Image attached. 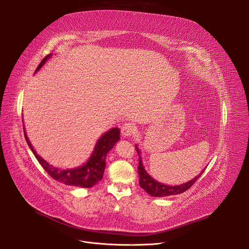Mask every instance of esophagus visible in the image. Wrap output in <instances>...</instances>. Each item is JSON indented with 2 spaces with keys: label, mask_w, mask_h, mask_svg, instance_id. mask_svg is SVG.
<instances>
[{
  "label": "esophagus",
  "mask_w": 249,
  "mask_h": 249,
  "mask_svg": "<svg viewBox=\"0 0 249 249\" xmlns=\"http://www.w3.org/2000/svg\"><path fill=\"white\" fill-rule=\"evenodd\" d=\"M136 131V127L132 123H125L121 127V133L123 136H131Z\"/></svg>",
  "instance_id": "obj_1"
}]
</instances>
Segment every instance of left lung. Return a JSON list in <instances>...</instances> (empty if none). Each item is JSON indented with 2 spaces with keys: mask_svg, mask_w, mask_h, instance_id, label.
I'll use <instances>...</instances> for the list:
<instances>
[{
  "mask_svg": "<svg viewBox=\"0 0 249 249\" xmlns=\"http://www.w3.org/2000/svg\"><path fill=\"white\" fill-rule=\"evenodd\" d=\"M136 151L139 154V164H138V175H139V185L140 187L144 190L148 195L153 196V197H166V196H172V195H178L186 192L189 190L197 179L201 177L203 172L198 176L194 178V179H191L190 181H187L186 184L182 185H178V186H168V185H163L159 182L158 180H155L152 178L147 172L144 169V166H143L141 158H140V151L138 147L136 146Z\"/></svg>",
  "mask_w": 249,
  "mask_h": 249,
  "instance_id": "8db88e82",
  "label": "left lung"
}]
</instances>
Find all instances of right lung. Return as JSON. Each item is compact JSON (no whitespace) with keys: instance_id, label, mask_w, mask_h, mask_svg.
<instances>
[{"instance_id":"obj_1","label":"right lung","mask_w":249,"mask_h":249,"mask_svg":"<svg viewBox=\"0 0 249 249\" xmlns=\"http://www.w3.org/2000/svg\"><path fill=\"white\" fill-rule=\"evenodd\" d=\"M51 54L46 55L42 61L39 63L36 69V71L40 70V68L45 63V61L50 57ZM25 129V128H24ZM24 136L27 142L28 146L34 153L35 158L45 169V172L55 180L62 182L68 186H75L82 188H91L102 179L105 167H106V156L107 153L113 148L115 143L120 139V130L119 128H113L109 130L108 132L105 133L97 142L95 149L91 153V156L89 160L80 167L73 169H60L57 167H53L48 164L40 155H38L34 148L32 147L31 143L26 135L24 130Z\"/></svg>"}]
</instances>
